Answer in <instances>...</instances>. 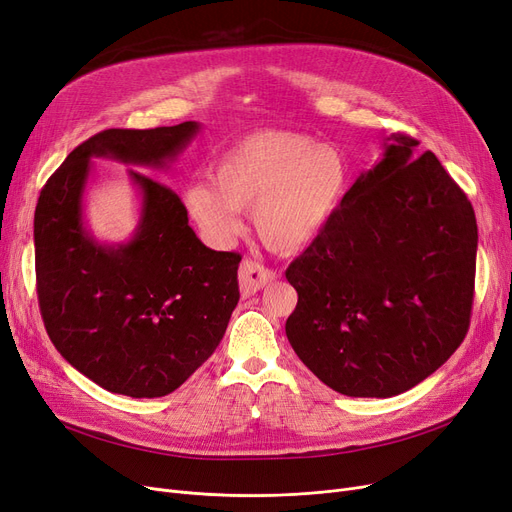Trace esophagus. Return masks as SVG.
<instances>
[{
  "label": "esophagus",
  "instance_id": "esophagus-1",
  "mask_svg": "<svg viewBox=\"0 0 512 512\" xmlns=\"http://www.w3.org/2000/svg\"><path fill=\"white\" fill-rule=\"evenodd\" d=\"M276 278V272H272L270 268L261 266L259 261L253 259H244L240 263L238 270V285H240V293L242 295H253L259 289H263L266 285Z\"/></svg>",
  "mask_w": 512,
  "mask_h": 512
}]
</instances>
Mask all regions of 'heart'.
<instances>
[{"label":"heart","instance_id":"b5f03b06","mask_svg":"<svg viewBox=\"0 0 512 512\" xmlns=\"http://www.w3.org/2000/svg\"><path fill=\"white\" fill-rule=\"evenodd\" d=\"M348 192V164L331 145L295 130H259L225 149L213 183L187 187L189 217L211 240L240 230L238 211H251L253 230L276 253L306 249L325 234Z\"/></svg>","mask_w":512,"mask_h":512}]
</instances>
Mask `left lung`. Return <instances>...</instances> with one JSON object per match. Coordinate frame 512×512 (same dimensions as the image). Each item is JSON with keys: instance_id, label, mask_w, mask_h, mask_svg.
Masks as SVG:
<instances>
[{"instance_id": "8db88e82", "label": "left lung", "mask_w": 512, "mask_h": 512, "mask_svg": "<svg viewBox=\"0 0 512 512\" xmlns=\"http://www.w3.org/2000/svg\"><path fill=\"white\" fill-rule=\"evenodd\" d=\"M394 132L325 234L287 268L295 354L339 394L388 399L424 382L464 342L477 219L432 151Z\"/></svg>"}]
</instances>
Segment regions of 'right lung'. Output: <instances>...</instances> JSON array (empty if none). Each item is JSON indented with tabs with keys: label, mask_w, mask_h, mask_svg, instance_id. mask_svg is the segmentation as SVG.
I'll return each mask as SVG.
<instances>
[{
	"label": "right lung",
	"mask_w": 512,
	"mask_h": 512,
	"mask_svg": "<svg viewBox=\"0 0 512 512\" xmlns=\"http://www.w3.org/2000/svg\"><path fill=\"white\" fill-rule=\"evenodd\" d=\"M198 130H103L71 151L35 206L37 299L54 348L94 384L132 399L170 394L215 352L240 299L242 257L204 246L173 189L132 168L137 230L128 242H99L84 223L90 158L168 168Z\"/></svg>",
	"instance_id": "add662e5"
}]
</instances>
